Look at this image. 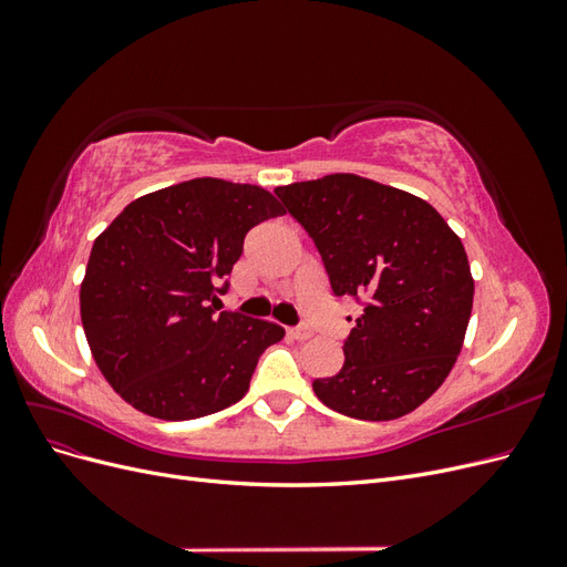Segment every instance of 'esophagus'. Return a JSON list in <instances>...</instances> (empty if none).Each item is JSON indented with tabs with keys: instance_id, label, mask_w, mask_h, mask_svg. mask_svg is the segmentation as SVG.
Masks as SVG:
<instances>
[{
	"instance_id": "obj_1",
	"label": "esophagus",
	"mask_w": 567,
	"mask_h": 567,
	"mask_svg": "<svg viewBox=\"0 0 567 567\" xmlns=\"http://www.w3.org/2000/svg\"><path fill=\"white\" fill-rule=\"evenodd\" d=\"M288 336L296 338V340H310L312 331L310 329H288Z\"/></svg>"
}]
</instances>
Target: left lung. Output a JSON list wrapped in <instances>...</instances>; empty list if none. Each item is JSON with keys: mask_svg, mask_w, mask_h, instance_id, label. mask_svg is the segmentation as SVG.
Segmentation results:
<instances>
[{"mask_svg": "<svg viewBox=\"0 0 567 567\" xmlns=\"http://www.w3.org/2000/svg\"><path fill=\"white\" fill-rule=\"evenodd\" d=\"M315 238L336 296L364 300L346 364L317 379L338 414L392 421L444 383L466 338L475 281L466 248L423 198L359 175L274 188Z\"/></svg>", "mask_w": 567, "mask_h": 567, "instance_id": "1", "label": "left lung"}]
</instances>
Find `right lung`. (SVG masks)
Segmentation results:
<instances>
[{
    "label": "right lung",
    "mask_w": 567,
    "mask_h": 567,
    "mask_svg": "<svg viewBox=\"0 0 567 567\" xmlns=\"http://www.w3.org/2000/svg\"><path fill=\"white\" fill-rule=\"evenodd\" d=\"M262 186L198 177L132 200L96 236L80 317L109 385L146 416L188 421L244 398L279 323L217 312L246 234L284 215Z\"/></svg>",
    "instance_id": "obj_1"
}]
</instances>
